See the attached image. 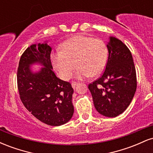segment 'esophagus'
Listing matches in <instances>:
<instances>
[{"mask_svg":"<svg viewBox=\"0 0 153 153\" xmlns=\"http://www.w3.org/2000/svg\"><path fill=\"white\" fill-rule=\"evenodd\" d=\"M78 82H72V83H71V85H72V87H73V88H75V86H76V85H78Z\"/></svg>","mask_w":153,"mask_h":153,"instance_id":"esophagus-1","label":"esophagus"}]
</instances>
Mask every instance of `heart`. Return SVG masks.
Returning a JSON list of instances; mask_svg holds the SVG:
<instances>
[{"instance_id":"1","label":"heart","mask_w":153,"mask_h":153,"mask_svg":"<svg viewBox=\"0 0 153 153\" xmlns=\"http://www.w3.org/2000/svg\"><path fill=\"white\" fill-rule=\"evenodd\" d=\"M107 57L108 50L102 40L79 35L61 44L59 50L51 53L50 59L59 76L68 80L73 74L75 64L78 66L77 78L99 75L106 66Z\"/></svg>"}]
</instances>
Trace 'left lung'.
<instances>
[{
    "label": "left lung",
    "instance_id": "obj_1",
    "mask_svg": "<svg viewBox=\"0 0 153 153\" xmlns=\"http://www.w3.org/2000/svg\"><path fill=\"white\" fill-rule=\"evenodd\" d=\"M106 69L101 78L88 85L94 106L101 115L116 117L124 111L137 88L132 55L119 39L109 36Z\"/></svg>",
    "mask_w": 153,
    "mask_h": 153
}]
</instances>
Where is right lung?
<instances>
[{"label":"right lung","mask_w":153,"mask_h":153,"mask_svg":"<svg viewBox=\"0 0 153 153\" xmlns=\"http://www.w3.org/2000/svg\"><path fill=\"white\" fill-rule=\"evenodd\" d=\"M52 47L44 43L31 45L21 57L17 71L20 98L26 109L36 119L50 126H60L74 113L73 88L70 82L57 78L50 59ZM34 64L42 66L38 70Z\"/></svg>","instance_id":"right-lung-1"}]
</instances>
